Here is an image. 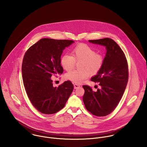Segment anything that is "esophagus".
I'll return each mask as SVG.
<instances>
[{"label": "esophagus", "mask_w": 147, "mask_h": 147, "mask_svg": "<svg viewBox=\"0 0 147 147\" xmlns=\"http://www.w3.org/2000/svg\"><path fill=\"white\" fill-rule=\"evenodd\" d=\"M74 86L75 89H76V88H78L80 87V85L78 84H74Z\"/></svg>", "instance_id": "esophagus-1"}]
</instances>
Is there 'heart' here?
Wrapping results in <instances>:
<instances>
[{
    "instance_id": "b5f03b06",
    "label": "heart",
    "mask_w": 147,
    "mask_h": 147,
    "mask_svg": "<svg viewBox=\"0 0 147 147\" xmlns=\"http://www.w3.org/2000/svg\"><path fill=\"white\" fill-rule=\"evenodd\" d=\"M61 62L65 71L71 70L76 62H80L78 66L80 69L71 71L65 75L67 79L80 84L89 77V74L94 76L100 72L103 65L104 57L90 46L80 44L74 48L72 55L64 54Z\"/></svg>"
}]
</instances>
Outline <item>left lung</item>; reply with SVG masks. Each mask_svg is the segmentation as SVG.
Returning <instances> with one entry per match:
<instances>
[{
	"mask_svg": "<svg viewBox=\"0 0 147 147\" xmlns=\"http://www.w3.org/2000/svg\"><path fill=\"white\" fill-rule=\"evenodd\" d=\"M89 42L106 47V54L100 72L91 80L98 83L97 91L83 85V97L86 109L97 117L110 114L119 104L128 79V67L126 56L119 45L111 38L89 40Z\"/></svg>",
	"mask_w": 147,
	"mask_h": 147,
	"instance_id": "left-lung-1",
	"label": "left lung"
}]
</instances>
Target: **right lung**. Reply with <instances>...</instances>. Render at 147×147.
Wrapping results in <instances>:
<instances>
[{"label": "right lung", "mask_w": 147, "mask_h": 147, "mask_svg": "<svg viewBox=\"0 0 147 147\" xmlns=\"http://www.w3.org/2000/svg\"><path fill=\"white\" fill-rule=\"evenodd\" d=\"M74 42L45 38L25 53L21 68L23 83L30 102L41 113L52 114L62 109L72 92L70 81L54 87L51 78L63 73L61 55L65 47Z\"/></svg>", "instance_id": "add662e5"}]
</instances>
